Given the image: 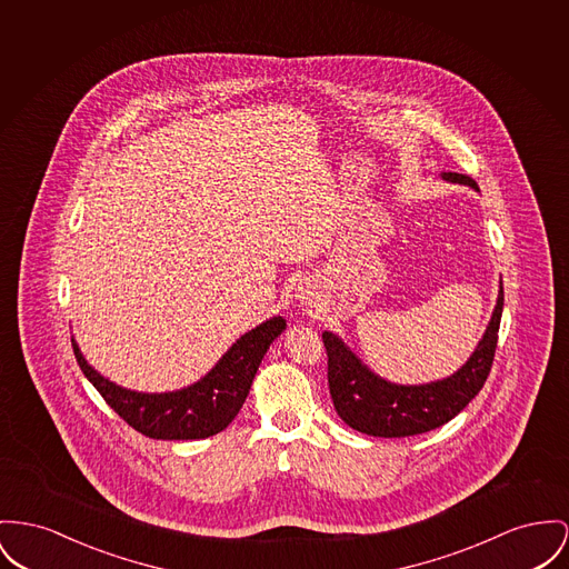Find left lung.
I'll return each instance as SVG.
<instances>
[{
	"label": "left lung",
	"instance_id": "left-lung-1",
	"mask_svg": "<svg viewBox=\"0 0 569 569\" xmlns=\"http://www.w3.org/2000/svg\"><path fill=\"white\" fill-rule=\"evenodd\" d=\"M442 179L479 190L466 174L442 172ZM502 300L500 282L488 330L466 365L449 378L418 386H403L379 378L337 335L323 332L321 337L328 351V383L339 417L351 429L376 438L417 436L449 422L479 395L490 376Z\"/></svg>",
	"mask_w": 569,
	"mask_h": 569
}]
</instances>
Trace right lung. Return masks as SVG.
Instances as JSON below:
<instances>
[{
  "mask_svg": "<svg viewBox=\"0 0 569 569\" xmlns=\"http://www.w3.org/2000/svg\"><path fill=\"white\" fill-rule=\"evenodd\" d=\"M284 328L287 321L282 317L267 319L232 342L204 378L174 392L127 390L97 373L81 356L76 339L71 342L83 376L116 415L136 431L154 440H202L227 429L239 415L269 345Z\"/></svg>",
  "mask_w": 569,
  "mask_h": 569,
  "instance_id": "right-lung-1",
  "label": "right lung"
}]
</instances>
